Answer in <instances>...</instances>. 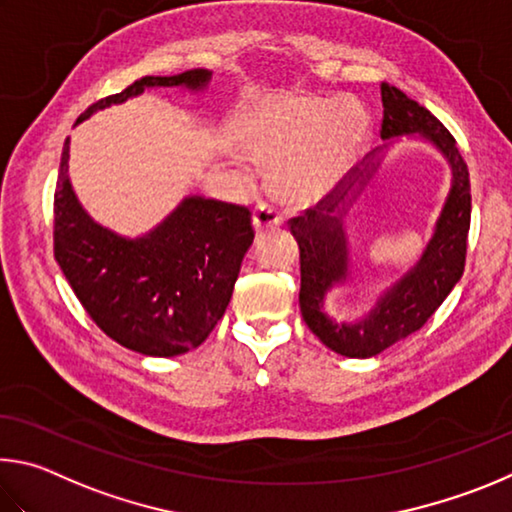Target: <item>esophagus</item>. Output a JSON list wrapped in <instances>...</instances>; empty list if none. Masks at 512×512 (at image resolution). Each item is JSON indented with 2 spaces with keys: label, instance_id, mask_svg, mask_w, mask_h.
<instances>
[{
  "label": "esophagus",
  "instance_id": "34e87169",
  "mask_svg": "<svg viewBox=\"0 0 512 512\" xmlns=\"http://www.w3.org/2000/svg\"><path fill=\"white\" fill-rule=\"evenodd\" d=\"M251 220H254L256 233L270 231V229H274V227H279V224L283 222L281 213L276 211V209H272V206H267L265 202H258V204H256L254 218H251Z\"/></svg>",
  "mask_w": 512,
  "mask_h": 512
}]
</instances>
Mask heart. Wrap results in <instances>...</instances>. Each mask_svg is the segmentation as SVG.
Masks as SVG:
<instances>
[{"instance_id":"1","label":"heart","mask_w":512,"mask_h":512,"mask_svg":"<svg viewBox=\"0 0 512 512\" xmlns=\"http://www.w3.org/2000/svg\"><path fill=\"white\" fill-rule=\"evenodd\" d=\"M233 143L270 164L267 186L288 204H317L353 173L371 139V114L353 96L272 92L242 107Z\"/></svg>"}]
</instances>
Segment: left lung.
Masks as SVG:
<instances>
[{"label":"left lung","instance_id":"left-lung-1","mask_svg":"<svg viewBox=\"0 0 512 512\" xmlns=\"http://www.w3.org/2000/svg\"><path fill=\"white\" fill-rule=\"evenodd\" d=\"M380 92L384 107L380 137L384 141L398 136L423 138L432 142L453 168L451 193L421 261L385 291L362 320L335 322L323 310L325 294L350 278L343 215L377 169L383 148L371 152L366 166L357 168L353 182L342 186V191L337 188L315 209L290 220V231L301 251V315L330 351L360 360L380 355L423 328L459 283L465 267L472 209L468 166L445 125L398 87L382 83Z\"/></svg>","mask_w":512,"mask_h":512}]
</instances>
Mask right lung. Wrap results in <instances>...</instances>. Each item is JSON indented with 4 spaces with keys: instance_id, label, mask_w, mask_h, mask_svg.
I'll return each instance as SVG.
<instances>
[{
    "instance_id": "1",
    "label": "right lung",
    "mask_w": 512,
    "mask_h": 512,
    "mask_svg": "<svg viewBox=\"0 0 512 512\" xmlns=\"http://www.w3.org/2000/svg\"><path fill=\"white\" fill-rule=\"evenodd\" d=\"M209 69L146 76L89 105L78 123L150 87L202 92ZM69 137L53 197V254L87 315L114 342L150 357L193 351L231 301L254 242L247 206L188 195L155 229L125 238L89 215L69 182Z\"/></svg>"
}]
</instances>
